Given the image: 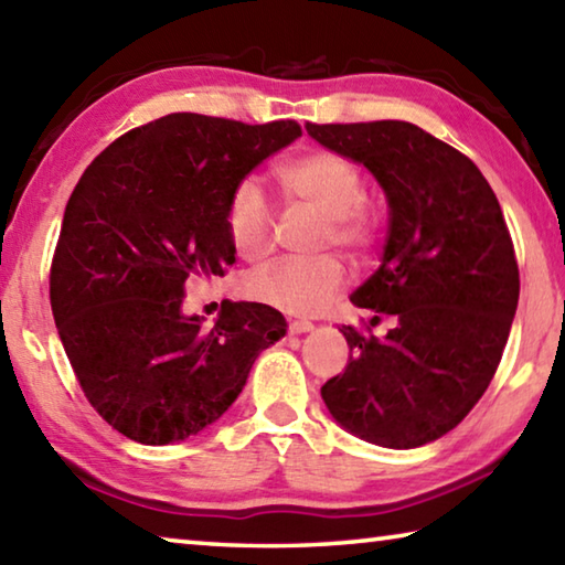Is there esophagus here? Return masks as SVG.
I'll return each instance as SVG.
<instances>
[{"mask_svg": "<svg viewBox=\"0 0 565 565\" xmlns=\"http://www.w3.org/2000/svg\"><path fill=\"white\" fill-rule=\"evenodd\" d=\"M311 329H313L311 321H303V319L289 321V333H306V331H311Z\"/></svg>", "mask_w": 565, "mask_h": 565, "instance_id": "esophagus-1", "label": "esophagus"}]
</instances>
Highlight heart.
Here are the masks:
<instances>
[{"mask_svg":"<svg viewBox=\"0 0 565 565\" xmlns=\"http://www.w3.org/2000/svg\"><path fill=\"white\" fill-rule=\"evenodd\" d=\"M281 194L294 204L323 214L321 246H339L353 256L374 252L381 232L376 206L363 196V171L337 149H306L274 167ZM226 232L244 262H262L271 248L274 214L252 181H242L226 204ZM347 266L337 256L284 259L246 276L252 299L294 317H311L327 309L347 286Z\"/></svg>","mask_w":565,"mask_h":565,"instance_id":"heart-1","label":"heart"}]
</instances>
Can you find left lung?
Segmentation results:
<instances>
[{"instance_id": "1", "label": "left lung", "mask_w": 565, "mask_h": 565, "mask_svg": "<svg viewBox=\"0 0 565 565\" xmlns=\"http://www.w3.org/2000/svg\"><path fill=\"white\" fill-rule=\"evenodd\" d=\"M306 131L361 161L391 209L384 264L351 301L396 327L386 339L341 327L351 356L321 386L323 404L369 444L436 441L486 394L519 306L499 199L471 159L416 124L309 121Z\"/></svg>"}]
</instances>
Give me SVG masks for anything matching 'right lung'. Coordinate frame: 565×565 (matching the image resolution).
I'll use <instances>...</instances> for the list:
<instances>
[{
    "instance_id": "1",
    "label": "right lung",
    "mask_w": 565,
    "mask_h": 565,
    "mask_svg": "<svg viewBox=\"0 0 565 565\" xmlns=\"http://www.w3.org/2000/svg\"><path fill=\"white\" fill-rule=\"evenodd\" d=\"M301 137L294 119L167 114L121 134L76 181L50 269L56 331L94 411L131 441L202 431L286 333L271 306L184 317L186 281L234 264L226 204L256 164Z\"/></svg>"
}]
</instances>
